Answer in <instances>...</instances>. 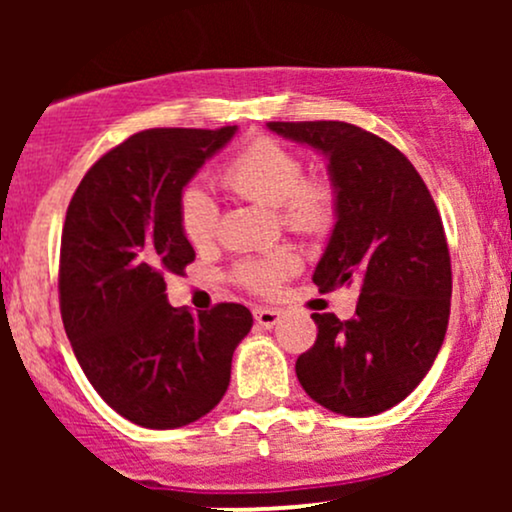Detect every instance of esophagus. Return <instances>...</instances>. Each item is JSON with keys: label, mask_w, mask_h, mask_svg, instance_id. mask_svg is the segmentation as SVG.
Returning <instances> with one entry per match:
<instances>
[{"label": "esophagus", "mask_w": 512, "mask_h": 512, "mask_svg": "<svg viewBox=\"0 0 512 512\" xmlns=\"http://www.w3.org/2000/svg\"><path fill=\"white\" fill-rule=\"evenodd\" d=\"M281 313L276 308H255V322L264 330H272L274 325H279Z\"/></svg>", "instance_id": "1"}]
</instances>
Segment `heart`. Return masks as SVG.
<instances>
[{
    "label": "heart",
    "mask_w": 512,
    "mask_h": 512,
    "mask_svg": "<svg viewBox=\"0 0 512 512\" xmlns=\"http://www.w3.org/2000/svg\"><path fill=\"white\" fill-rule=\"evenodd\" d=\"M223 185L236 195L264 207H279L281 219L293 231L322 233L332 226L337 197L327 180H303L301 158L272 139H257L223 168ZM180 226L195 248L207 245L219 226V204L204 187L192 185L178 204ZM296 269V257L274 252L238 264L236 276L252 291L269 293Z\"/></svg>",
    "instance_id": "1"
}]
</instances>
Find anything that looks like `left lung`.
Listing matches in <instances>:
<instances>
[{"instance_id": "left-lung-1", "label": "left lung", "mask_w": 512, "mask_h": 512, "mask_svg": "<svg viewBox=\"0 0 512 512\" xmlns=\"http://www.w3.org/2000/svg\"><path fill=\"white\" fill-rule=\"evenodd\" d=\"M267 129L327 158L337 211L313 281L358 289L354 320L313 315L317 339L298 356V383L334 414L375 416L419 387L448 332L443 221L409 158L366 129L334 120Z\"/></svg>"}]
</instances>
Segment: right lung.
Listing matches in <instances>:
<instances>
[{
  "mask_svg": "<svg viewBox=\"0 0 512 512\" xmlns=\"http://www.w3.org/2000/svg\"><path fill=\"white\" fill-rule=\"evenodd\" d=\"M238 127L146 129L93 163L67 209L60 308L88 383L132 424L180 428L209 414L231 383L252 313L221 303L192 315L168 303L166 276L195 248L178 204Z\"/></svg>",
  "mask_w": 512,
  "mask_h": 512,
  "instance_id": "right-lung-1",
  "label": "right lung"
}]
</instances>
